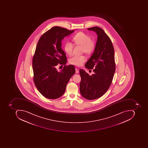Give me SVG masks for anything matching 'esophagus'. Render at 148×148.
Wrapping results in <instances>:
<instances>
[{
    "mask_svg": "<svg viewBox=\"0 0 148 148\" xmlns=\"http://www.w3.org/2000/svg\"><path fill=\"white\" fill-rule=\"evenodd\" d=\"M79 71L78 70V69L77 68H75V73H79Z\"/></svg>",
    "mask_w": 148,
    "mask_h": 148,
    "instance_id": "34e87169",
    "label": "esophagus"
}]
</instances>
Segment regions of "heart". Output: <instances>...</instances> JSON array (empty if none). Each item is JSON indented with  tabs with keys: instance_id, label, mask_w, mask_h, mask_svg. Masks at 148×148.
I'll return each instance as SVG.
<instances>
[{
	"instance_id": "obj_1",
	"label": "heart",
	"mask_w": 148,
	"mask_h": 148,
	"mask_svg": "<svg viewBox=\"0 0 148 148\" xmlns=\"http://www.w3.org/2000/svg\"><path fill=\"white\" fill-rule=\"evenodd\" d=\"M73 41L75 45L82 47V52H84L88 55L92 53L96 48L95 41L92 40L89 35L83 32L77 33L73 37ZM64 48L65 52L67 55L71 56L73 54L74 48V45L73 43L70 42H66L64 45ZM85 61L86 58L84 56H74L69 59V62L70 64L75 66H81Z\"/></svg>"
}]
</instances>
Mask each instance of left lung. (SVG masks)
<instances>
[{
  "label": "left lung",
  "instance_id": "1",
  "mask_svg": "<svg viewBox=\"0 0 148 148\" xmlns=\"http://www.w3.org/2000/svg\"><path fill=\"white\" fill-rule=\"evenodd\" d=\"M88 30L97 32V40L93 54L85 64L94 73L89 75L79 69L81 80L80 92L87 100L97 99L104 95L112 83L116 70L114 50L111 40L101 27H93Z\"/></svg>",
  "mask_w": 148,
  "mask_h": 148
}]
</instances>
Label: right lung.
<instances>
[{
  "label": "right lung",
  "instance_id": "1",
  "mask_svg": "<svg viewBox=\"0 0 148 148\" xmlns=\"http://www.w3.org/2000/svg\"><path fill=\"white\" fill-rule=\"evenodd\" d=\"M73 32V30L54 27L42 34L37 42L32 58L33 80L37 89L47 98L61 97L75 73L73 65L65 64L67 57L61 48L62 40ZM59 64L64 65L60 72L56 69Z\"/></svg>",
  "mask_w": 148,
  "mask_h": 148
}]
</instances>
